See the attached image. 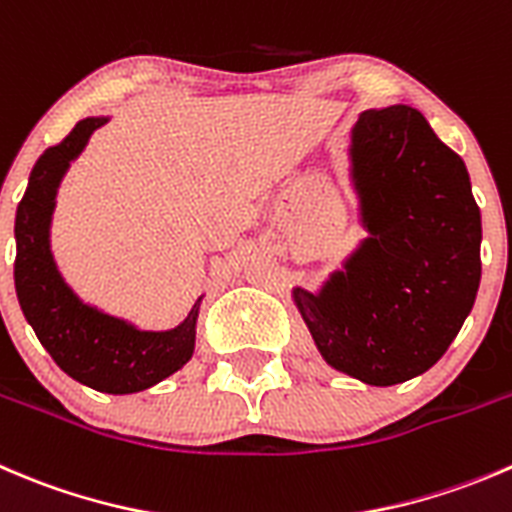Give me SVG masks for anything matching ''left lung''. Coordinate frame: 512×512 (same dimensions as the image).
I'll return each mask as SVG.
<instances>
[{"mask_svg": "<svg viewBox=\"0 0 512 512\" xmlns=\"http://www.w3.org/2000/svg\"><path fill=\"white\" fill-rule=\"evenodd\" d=\"M350 155L370 240L295 302L335 370L385 388L430 370L473 310L480 210L460 155L418 109L362 112Z\"/></svg>", "mask_w": 512, "mask_h": 512, "instance_id": "8db88e82", "label": "left lung"}]
</instances>
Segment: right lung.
Listing matches in <instances>:
<instances>
[{"label":"right lung","instance_id":"1","mask_svg":"<svg viewBox=\"0 0 512 512\" xmlns=\"http://www.w3.org/2000/svg\"><path fill=\"white\" fill-rule=\"evenodd\" d=\"M104 122L107 117L77 122L74 130L59 145L44 150L34 165L14 222V287L39 342L69 377L99 393L127 395L152 388L190 360L200 302L175 330L145 332L84 305L59 277L49 252L54 195L69 162Z\"/></svg>","mask_w":512,"mask_h":512}]
</instances>
